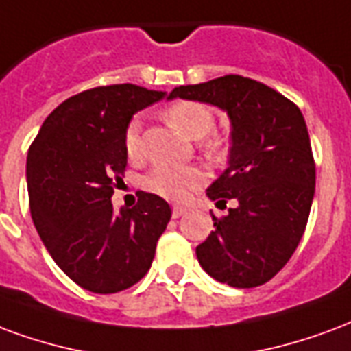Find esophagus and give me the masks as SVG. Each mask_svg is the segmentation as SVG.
<instances>
[{
	"label": "esophagus",
	"instance_id": "esophagus-1",
	"mask_svg": "<svg viewBox=\"0 0 351 351\" xmlns=\"http://www.w3.org/2000/svg\"><path fill=\"white\" fill-rule=\"evenodd\" d=\"M186 213V207L183 206H173L172 207V217L173 219H179V217H183Z\"/></svg>",
	"mask_w": 351,
	"mask_h": 351
}]
</instances>
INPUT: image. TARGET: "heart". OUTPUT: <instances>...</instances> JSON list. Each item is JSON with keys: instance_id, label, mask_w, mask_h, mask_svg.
Here are the masks:
<instances>
[{"instance_id": "obj_1", "label": "heart", "mask_w": 351, "mask_h": 351, "mask_svg": "<svg viewBox=\"0 0 351 351\" xmlns=\"http://www.w3.org/2000/svg\"><path fill=\"white\" fill-rule=\"evenodd\" d=\"M166 121L189 138H204L215 127L213 110L196 101H176L165 110ZM140 117H132L125 130V151L129 158L140 157ZM202 147L207 155L221 149L219 138H206ZM206 181V172L200 166H157L144 179V186L168 200H185L194 189Z\"/></svg>"}]
</instances>
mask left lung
Segmentation results:
<instances>
[{
  "instance_id": "1",
  "label": "left lung",
  "mask_w": 351,
  "mask_h": 351,
  "mask_svg": "<svg viewBox=\"0 0 351 351\" xmlns=\"http://www.w3.org/2000/svg\"><path fill=\"white\" fill-rule=\"evenodd\" d=\"M209 102L228 114V168L207 196L235 200L196 247L207 275L234 288L262 286L288 263L305 234L316 165L301 110L262 82L239 74L179 86L170 99Z\"/></svg>"
}]
</instances>
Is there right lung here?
<instances>
[{
    "label": "right lung",
    "mask_w": 351,
    "mask_h": 351,
    "mask_svg": "<svg viewBox=\"0 0 351 351\" xmlns=\"http://www.w3.org/2000/svg\"><path fill=\"white\" fill-rule=\"evenodd\" d=\"M134 84L88 89L46 117L27 151V191L35 228L71 280L116 293L144 278L172 209L138 191L132 209L114 211L125 176V130L138 110L165 99Z\"/></svg>",
    "instance_id": "1"
}]
</instances>
